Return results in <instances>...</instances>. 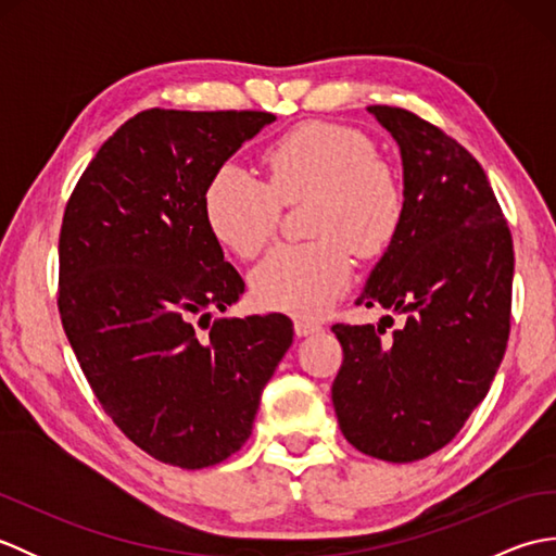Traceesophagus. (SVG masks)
Here are the masks:
<instances>
[{"label": "esophagus", "instance_id": "1", "mask_svg": "<svg viewBox=\"0 0 556 556\" xmlns=\"http://www.w3.org/2000/svg\"><path fill=\"white\" fill-rule=\"evenodd\" d=\"M293 332H296V337L320 334V332H323V325L311 323V320H296V323H293Z\"/></svg>", "mask_w": 556, "mask_h": 556}]
</instances>
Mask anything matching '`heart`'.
<instances>
[{
	"label": "heart",
	"instance_id": "b5f03b06",
	"mask_svg": "<svg viewBox=\"0 0 556 556\" xmlns=\"http://www.w3.org/2000/svg\"><path fill=\"white\" fill-rule=\"evenodd\" d=\"M267 184L236 162L210 176L203 217L219 245L255 257L277 229L281 205L311 198L317 241L277 245L251 275L257 305L299 317L327 313L346 291L353 260L382 253L404 219V188L358 128L308 122L269 143Z\"/></svg>",
	"mask_w": 556,
	"mask_h": 556
}]
</instances>
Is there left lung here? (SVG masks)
Instances as JSON below:
<instances>
[{
  "label": "left lung",
  "mask_w": 556,
  "mask_h": 556,
  "mask_svg": "<svg viewBox=\"0 0 556 556\" xmlns=\"http://www.w3.org/2000/svg\"><path fill=\"white\" fill-rule=\"evenodd\" d=\"M401 150L404 219L358 305L406 313L334 325L344 363L332 401L358 452L410 464L434 454L488 396L511 327L514 241L478 160L418 114L368 108Z\"/></svg>",
  "instance_id": "left-lung-1"
}]
</instances>
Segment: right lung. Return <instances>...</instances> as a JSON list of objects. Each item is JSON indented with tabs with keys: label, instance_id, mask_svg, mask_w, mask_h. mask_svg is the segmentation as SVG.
<instances>
[{
	"label": "right lung",
	"instance_id": "add662e5",
	"mask_svg": "<svg viewBox=\"0 0 556 556\" xmlns=\"http://www.w3.org/2000/svg\"><path fill=\"white\" fill-rule=\"evenodd\" d=\"M269 112L146 110L83 172L59 233V315L104 413L162 464L239 452L293 341L287 315L222 317L243 279L224 263L203 191Z\"/></svg>",
	"mask_w": 556,
	"mask_h": 556
}]
</instances>
